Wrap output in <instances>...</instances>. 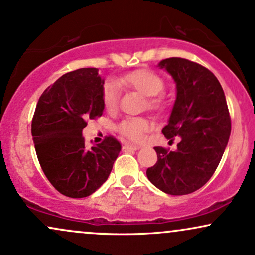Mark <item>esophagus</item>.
I'll use <instances>...</instances> for the list:
<instances>
[{"label":"esophagus","mask_w":255,"mask_h":255,"mask_svg":"<svg viewBox=\"0 0 255 255\" xmlns=\"http://www.w3.org/2000/svg\"><path fill=\"white\" fill-rule=\"evenodd\" d=\"M140 146L136 144H131V143H125L124 146H123V150L124 151H130V150H138Z\"/></svg>","instance_id":"esophagus-1"}]
</instances>
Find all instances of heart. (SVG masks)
I'll return each mask as SVG.
<instances>
[{"instance_id":"b5f03b06","label":"heart","mask_w":255,"mask_h":255,"mask_svg":"<svg viewBox=\"0 0 255 255\" xmlns=\"http://www.w3.org/2000/svg\"><path fill=\"white\" fill-rule=\"evenodd\" d=\"M125 85L136 89L140 94L148 97V105L150 109L158 110L163 106V98L161 93L164 91V81L160 75L146 69L131 71L124 75L122 79ZM119 87L115 81H107L103 87V103L106 110L113 111L118 105ZM151 124L148 119L136 117V118H127L118 125V130L127 138L139 142L145 132L150 130Z\"/></svg>"}]
</instances>
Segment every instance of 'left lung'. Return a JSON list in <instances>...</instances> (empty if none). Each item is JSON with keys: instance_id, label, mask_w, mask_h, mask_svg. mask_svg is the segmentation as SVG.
<instances>
[{"instance_id": "1", "label": "left lung", "mask_w": 255, "mask_h": 255, "mask_svg": "<svg viewBox=\"0 0 255 255\" xmlns=\"http://www.w3.org/2000/svg\"><path fill=\"white\" fill-rule=\"evenodd\" d=\"M174 80L176 99L168 124L162 128L169 142L179 137L178 149L155 146L157 162L146 169L149 181L172 196L192 193L204 186L218 167L230 128L222 86L209 69L185 58L158 63Z\"/></svg>"}]
</instances>
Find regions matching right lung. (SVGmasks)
Returning a JSON list of instances; mask_svg holds the SVG:
<instances>
[{
	"label": "right lung",
	"instance_id": "1",
	"mask_svg": "<svg viewBox=\"0 0 255 255\" xmlns=\"http://www.w3.org/2000/svg\"><path fill=\"white\" fill-rule=\"evenodd\" d=\"M104 80L97 68H82L59 77L39 98L32 119L35 152L44 174L59 193L83 198L109 178L122 145L113 137L86 148L87 119L104 112Z\"/></svg>",
	"mask_w": 255,
	"mask_h": 255
}]
</instances>
